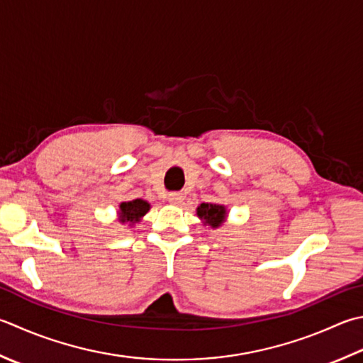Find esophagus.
<instances>
[{"instance_id":"obj_1","label":"esophagus","mask_w":363,"mask_h":363,"mask_svg":"<svg viewBox=\"0 0 363 363\" xmlns=\"http://www.w3.org/2000/svg\"><path fill=\"white\" fill-rule=\"evenodd\" d=\"M184 200L182 194H179V191H173V194L168 195V201L172 204H181Z\"/></svg>"}]
</instances>
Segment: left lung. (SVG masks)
Returning <instances> with one entry per match:
<instances>
[{"label":"left lung","mask_w":363,"mask_h":363,"mask_svg":"<svg viewBox=\"0 0 363 363\" xmlns=\"http://www.w3.org/2000/svg\"><path fill=\"white\" fill-rule=\"evenodd\" d=\"M196 216L203 220L204 225H209L212 228H218L226 218V208L222 204L201 203L196 208Z\"/></svg>","instance_id":"1"}]
</instances>
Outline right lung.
Masks as SVG:
<instances>
[{"instance_id": "add662e5", "label": "right lung", "mask_w": 363, "mask_h": 363, "mask_svg": "<svg viewBox=\"0 0 363 363\" xmlns=\"http://www.w3.org/2000/svg\"><path fill=\"white\" fill-rule=\"evenodd\" d=\"M151 208V204L145 200H132V201H124L119 204V222L121 223H129L133 225L141 220V217L146 216V212Z\"/></svg>"}]
</instances>
